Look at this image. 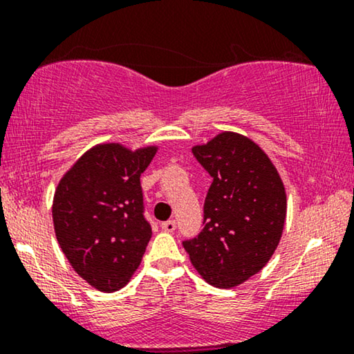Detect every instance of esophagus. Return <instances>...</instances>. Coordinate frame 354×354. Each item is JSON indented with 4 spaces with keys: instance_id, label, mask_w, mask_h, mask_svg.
<instances>
[{
    "instance_id": "34e87169",
    "label": "esophagus",
    "mask_w": 354,
    "mask_h": 354,
    "mask_svg": "<svg viewBox=\"0 0 354 354\" xmlns=\"http://www.w3.org/2000/svg\"><path fill=\"white\" fill-rule=\"evenodd\" d=\"M161 229H162L164 232H169V234H172V232L176 230V221H166V222H162Z\"/></svg>"
}]
</instances>
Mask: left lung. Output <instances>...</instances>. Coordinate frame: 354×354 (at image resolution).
<instances>
[{"mask_svg": "<svg viewBox=\"0 0 354 354\" xmlns=\"http://www.w3.org/2000/svg\"><path fill=\"white\" fill-rule=\"evenodd\" d=\"M192 149L212 183L205 227L183 248L212 287H239L277 250L287 217L283 182L264 149L241 133L221 132Z\"/></svg>", "mask_w": 354, "mask_h": 354, "instance_id": "1", "label": "left lung"}]
</instances>
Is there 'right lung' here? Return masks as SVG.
<instances>
[{
	"instance_id": "obj_1",
	"label": "right lung",
	"mask_w": 354,
	"mask_h": 354,
	"mask_svg": "<svg viewBox=\"0 0 354 354\" xmlns=\"http://www.w3.org/2000/svg\"><path fill=\"white\" fill-rule=\"evenodd\" d=\"M156 145L130 149L98 143L61 177L53 198V224L72 269L91 287L111 293L138 269L151 227L143 217L140 176Z\"/></svg>"
}]
</instances>
